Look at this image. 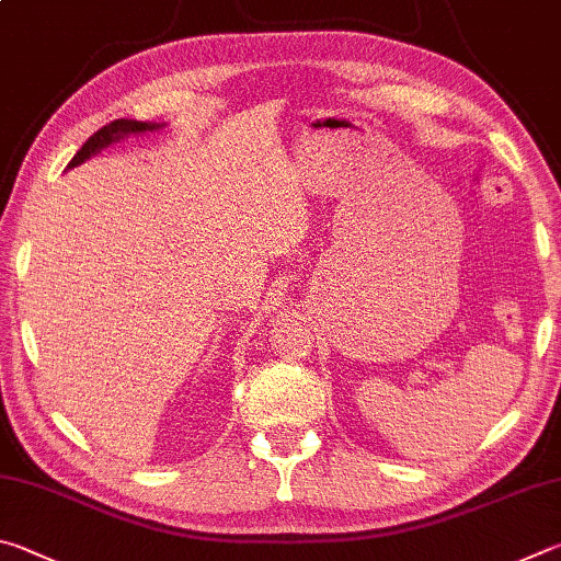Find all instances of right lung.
Returning <instances> with one entry per match:
<instances>
[{
    "label": "right lung",
    "mask_w": 561,
    "mask_h": 561,
    "mask_svg": "<svg viewBox=\"0 0 561 561\" xmlns=\"http://www.w3.org/2000/svg\"><path fill=\"white\" fill-rule=\"evenodd\" d=\"M160 127H162L160 123H140V121H113V123H107V125L101 127V130L88 137L81 150L73 154V160L68 162V167H78L81 162H85L88 157H93L95 152H101L103 147L123 140V137H127V135L152 133V130H160Z\"/></svg>",
    "instance_id": "right-lung-1"
}]
</instances>
